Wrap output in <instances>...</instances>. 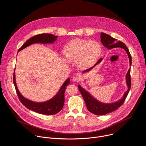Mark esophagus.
Segmentation results:
<instances>
[{
    "instance_id": "esophagus-1",
    "label": "esophagus",
    "mask_w": 146,
    "mask_h": 146,
    "mask_svg": "<svg viewBox=\"0 0 146 146\" xmlns=\"http://www.w3.org/2000/svg\"><path fill=\"white\" fill-rule=\"evenodd\" d=\"M81 80V78L79 77V76H74L73 77V80L75 82H79Z\"/></svg>"
}]
</instances>
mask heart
<instances>
[{
	"instance_id": "heart-1",
	"label": "heart",
	"mask_w": 146,
	"mask_h": 146,
	"mask_svg": "<svg viewBox=\"0 0 146 146\" xmlns=\"http://www.w3.org/2000/svg\"><path fill=\"white\" fill-rule=\"evenodd\" d=\"M102 53L100 44L95 40L75 39L65 47L63 55L68 62L76 61L77 66L82 69L92 66Z\"/></svg>"
}]
</instances>
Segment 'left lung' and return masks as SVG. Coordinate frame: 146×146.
Instances as JSON below:
<instances>
[{"instance_id":"left-lung-1","label":"left lung","mask_w":146,"mask_h":146,"mask_svg":"<svg viewBox=\"0 0 146 146\" xmlns=\"http://www.w3.org/2000/svg\"><path fill=\"white\" fill-rule=\"evenodd\" d=\"M101 42L103 43V44L107 47L108 49H111L112 48L115 47H120L123 48V49L125 50L127 52L129 61V65L131 66L132 64V58L130 54V53L129 52L128 48L126 47V45L123 43L121 41H117L116 39H115L112 38L111 36L104 33H101ZM103 58H100L98 62H97L93 66L90 68L89 69H87L83 72H88L90 71L92 68H93L96 65L99 64L102 61ZM130 72H131V68L129 69L127 74H126V83L128 86L127 90L124 93V94L123 95V98L118 100L117 102L113 103H110V104H106V103H103L100 102L97 100L96 99H94L92 96L90 95V94L86 90H85L84 88H82L80 85H78V89L82 96L85 102V104L86 105V107L88 110L92 112L93 114L97 115H104L106 114H107L108 113L112 112L115 110H116L119 107L121 106V105L124 103L127 96L129 92V89L131 86V75H130Z\"/></svg>"}]
</instances>
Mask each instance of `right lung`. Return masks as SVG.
Returning a JSON list of instances; mask_svg holds the SVG:
<instances>
[{"mask_svg": "<svg viewBox=\"0 0 146 146\" xmlns=\"http://www.w3.org/2000/svg\"><path fill=\"white\" fill-rule=\"evenodd\" d=\"M57 37L58 36H55L52 34H41L35 35L27 40L18 50V52L34 43H53L57 40ZM13 82L19 100L24 106L33 111L42 115H53L59 112L64 107L65 102L64 93L66 86L70 83V78H68L65 81L58 93L52 99L42 103L32 102L26 99L21 94L16 84L15 70L13 75Z\"/></svg>", "mask_w": 146, "mask_h": 146, "instance_id": "add662e5", "label": "right lung"}]
</instances>
